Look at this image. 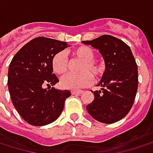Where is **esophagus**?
Masks as SVG:
<instances>
[{"label":"esophagus","instance_id":"esophagus-1","mask_svg":"<svg viewBox=\"0 0 153 153\" xmlns=\"http://www.w3.org/2000/svg\"><path fill=\"white\" fill-rule=\"evenodd\" d=\"M80 93H82V90H72L73 95H79Z\"/></svg>","mask_w":153,"mask_h":153}]
</instances>
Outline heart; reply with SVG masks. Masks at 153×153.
<instances>
[{
  "label": "heart",
  "mask_w": 153,
  "mask_h": 153,
  "mask_svg": "<svg viewBox=\"0 0 153 153\" xmlns=\"http://www.w3.org/2000/svg\"><path fill=\"white\" fill-rule=\"evenodd\" d=\"M72 58L79 60L77 67V74H67L60 79V85L64 88L78 89L89 86L95 79H99L105 72V65L103 61L95 57V51L92 48L81 45L71 51ZM51 68L54 74L62 75L67 73L69 65L66 56L64 52H56L51 58Z\"/></svg>",
  "instance_id": "heart-1"
}]
</instances>
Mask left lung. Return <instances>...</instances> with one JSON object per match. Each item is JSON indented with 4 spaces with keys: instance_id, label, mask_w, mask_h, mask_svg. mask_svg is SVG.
I'll return each instance as SVG.
<instances>
[{
    "instance_id": "obj_1",
    "label": "left lung",
    "mask_w": 153,
    "mask_h": 153,
    "mask_svg": "<svg viewBox=\"0 0 153 153\" xmlns=\"http://www.w3.org/2000/svg\"><path fill=\"white\" fill-rule=\"evenodd\" d=\"M83 43L97 48L105 63V72L97 85L101 89L94 91L95 98L87 111L99 122H117L129 112L135 102L138 87L136 59L129 47L111 35Z\"/></svg>"
}]
</instances>
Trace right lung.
Wrapping results in <instances>:
<instances>
[{
    "label": "right lung",
    "mask_w": 153,
    "mask_h": 153,
    "mask_svg": "<svg viewBox=\"0 0 153 153\" xmlns=\"http://www.w3.org/2000/svg\"><path fill=\"white\" fill-rule=\"evenodd\" d=\"M67 47L65 42L37 37L21 48L10 62L8 86L11 101L30 125L45 126L55 121L71 96L69 90L51 87L59 81L52 73L51 58Z\"/></svg>",
    "instance_id": "add662e5"
}]
</instances>
